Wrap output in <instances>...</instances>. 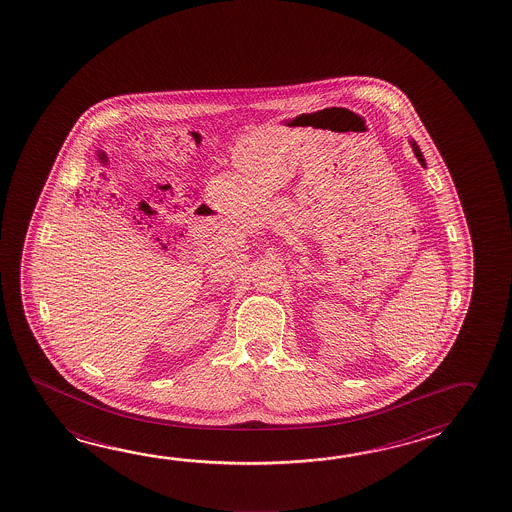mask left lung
I'll use <instances>...</instances> for the list:
<instances>
[{"label":"left lung","instance_id":"8db88e82","mask_svg":"<svg viewBox=\"0 0 512 512\" xmlns=\"http://www.w3.org/2000/svg\"><path fill=\"white\" fill-rule=\"evenodd\" d=\"M411 147L412 151H414V154H416V158H418V161H420L421 167H425V158H423V154H421L420 147H418V143L412 140Z\"/></svg>","mask_w":512,"mask_h":512}]
</instances>
